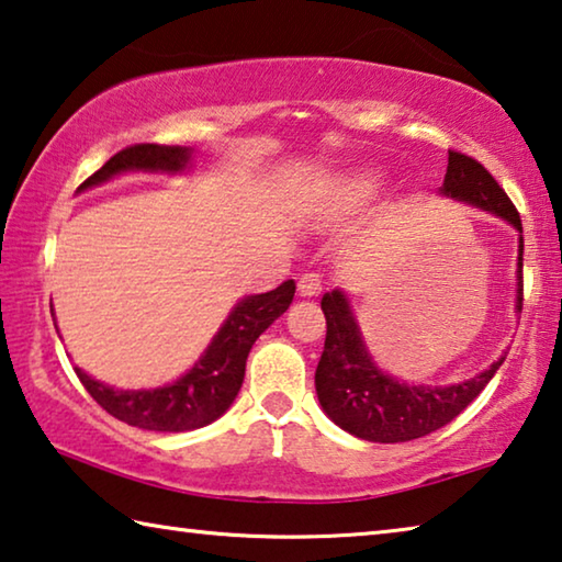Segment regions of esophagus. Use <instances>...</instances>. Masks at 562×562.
<instances>
[{"instance_id": "34e87169", "label": "esophagus", "mask_w": 562, "mask_h": 562, "mask_svg": "<svg viewBox=\"0 0 562 562\" xmlns=\"http://www.w3.org/2000/svg\"><path fill=\"white\" fill-rule=\"evenodd\" d=\"M321 289H324V281H321V276H316V273H303L301 279H299V293H301V296H306V299L318 296Z\"/></svg>"}]
</instances>
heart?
Wrapping results in <instances>:
<instances>
[{
    "mask_svg": "<svg viewBox=\"0 0 562 562\" xmlns=\"http://www.w3.org/2000/svg\"><path fill=\"white\" fill-rule=\"evenodd\" d=\"M373 187H375L373 173H356L353 179H348V181L341 183V189L336 191V196L344 206H361L363 201L371 196Z\"/></svg>",
    "mask_w": 562,
    "mask_h": 562,
    "instance_id": "b5f03b06",
    "label": "heart"
}]
</instances>
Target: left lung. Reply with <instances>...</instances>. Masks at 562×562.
<instances>
[{
	"mask_svg": "<svg viewBox=\"0 0 562 562\" xmlns=\"http://www.w3.org/2000/svg\"><path fill=\"white\" fill-rule=\"evenodd\" d=\"M443 194L468 201L522 232L520 214L481 161L448 149ZM326 316V344L316 368V393L328 418L348 434L373 443H406L443 428L477 398L498 371L503 358L473 381L428 389L389 379L368 358L358 326L341 291L321 299ZM518 311H522V238L518 256Z\"/></svg>",
	"mask_w": 562,
	"mask_h": 562,
	"instance_id": "8db88e82",
	"label": "left lung"
}]
</instances>
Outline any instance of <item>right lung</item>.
<instances>
[{
	"label": "right lung",
	"mask_w": 562,
	"mask_h": 562,
	"mask_svg": "<svg viewBox=\"0 0 562 562\" xmlns=\"http://www.w3.org/2000/svg\"><path fill=\"white\" fill-rule=\"evenodd\" d=\"M187 146L167 144H132L116 151L104 167L91 173L79 189L112 179L119 171L149 169L179 171L187 167ZM296 283L283 281L279 289L259 296H248L226 318L214 341L191 371L167 389L156 391H114L109 385L89 379L85 371L74 368L79 381L109 416L146 430H167L181 434L209 426L232 406L244 383L246 358L266 328L291 306Z\"/></svg>",
	"instance_id": "add662e5"
}]
</instances>
